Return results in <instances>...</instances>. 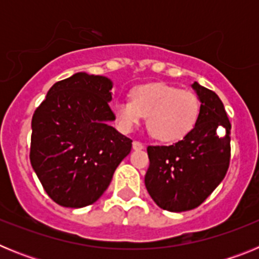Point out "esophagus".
I'll return each instance as SVG.
<instances>
[{
    "mask_svg": "<svg viewBox=\"0 0 259 259\" xmlns=\"http://www.w3.org/2000/svg\"><path fill=\"white\" fill-rule=\"evenodd\" d=\"M132 146H134V149L139 150V149H143V148H144V144L140 143V141L135 140L134 143H132Z\"/></svg>",
    "mask_w": 259,
    "mask_h": 259,
    "instance_id": "34e87169",
    "label": "esophagus"
}]
</instances>
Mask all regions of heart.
<instances>
[{
  "label": "heart",
  "mask_w": 259,
  "mask_h": 259,
  "mask_svg": "<svg viewBox=\"0 0 259 259\" xmlns=\"http://www.w3.org/2000/svg\"><path fill=\"white\" fill-rule=\"evenodd\" d=\"M114 113L122 131H131L146 116V127L153 137L176 141L187 136L197 123L200 100L191 91L148 83L132 88L130 100L116 102Z\"/></svg>",
  "instance_id": "heart-1"
}]
</instances>
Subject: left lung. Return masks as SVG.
Segmentation results:
<instances>
[{"mask_svg":"<svg viewBox=\"0 0 259 259\" xmlns=\"http://www.w3.org/2000/svg\"><path fill=\"white\" fill-rule=\"evenodd\" d=\"M201 101L194 128L172 145H149L145 187L161 209H196L224 179L231 158V123L218 95L194 81ZM226 135L222 137L223 128Z\"/></svg>","mask_w":259,"mask_h":259,"instance_id":"1","label":"left lung"}]
</instances>
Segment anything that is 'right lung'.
Instances as JSON below:
<instances>
[{
	"label": "right lung",
	"mask_w": 259,
	"mask_h": 259,
	"mask_svg": "<svg viewBox=\"0 0 259 259\" xmlns=\"http://www.w3.org/2000/svg\"><path fill=\"white\" fill-rule=\"evenodd\" d=\"M113 84L77 72L57 81L32 116L29 161L45 192L65 207L101 197L132 140L107 124Z\"/></svg>",
	"instance_id": "1"
}]
</instances>
